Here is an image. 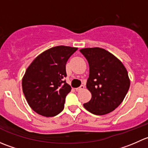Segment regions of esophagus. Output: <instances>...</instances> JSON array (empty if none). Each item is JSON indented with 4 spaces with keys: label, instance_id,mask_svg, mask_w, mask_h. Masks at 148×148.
<instances>
[{
    "label": "esophagus",
    "instance_id": "esophagus-1",
    "mask_svg": "<svg viewBox=\"0 0 148 148\" xmlns=\"http://www.w3.org/2000/svg\"><path fill=\"white\" fill-rule=\"evenodd\" d=\"M84 87H85V86H84V85H81L79 87H78V88H77V89H76V91H81V90H82V89H84Z\"/></svg>",
    "mask_w": 148,
    "mask_h": 148
}]
</instances>
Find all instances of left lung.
Here are the masks:
<instances>
[{"mask_svg":"<svg viewBox=\"0 0 148 148\" xmlns=\"http://www.w3.org/2000/svg\"><path fill=\"white\" fill-rule=\"evenodd\" d=\"M89 66L86 88L92 94L90 101L84 104L89 112L104 115L122 103L130 88L128 73L117 57L101 48L80 50Z\"/></svg>","mask_w":148,"mask_h":148,"instance_id":"obj_1","label":"left lung"}]
</instances>
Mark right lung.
<instances>
[{"label": "right lung", "instance_id": "1", "mask_svg": "<svg viewBox=\"0 0 148 148\" xmlns=\"http://www.w3.org/2000/svg\"><path fill=\"white\" fill-rule=\"evenodd\" d=\"M77 48L59 46L38 55L26 69L22 88L31 108L44 117L57 115L64 107L71 86L66 77V64Z\"/></svg>", "mask_w": 148, "mask_h": 148}]
</instances>
